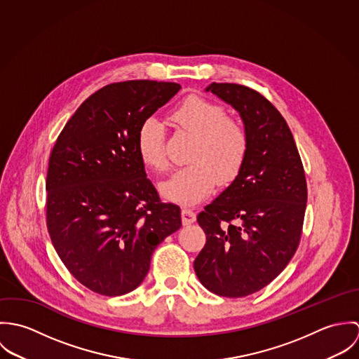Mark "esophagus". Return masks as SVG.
<instances>
[{"label": "esophagus", "mask_w": 359, "mask_h": 359, "mask_svg": "<svg viewBox=\"0 0 359 359\" xmlns=\"http://www.w3.org/2000/svg\"><path fill=\"white\" fill-rule=\"evenodd\" d=\"M182 224L184 225H191V224H194L195 221H196V214L192 211V210H189V208H182Z\"/></svg>", "instance_id": "obj_1"}]
</instances>
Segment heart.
Instances as JSON below:
<instances>
[{"mask_svg":"<svg viewBox=\"0 0 359 359\" xmlns=\"http://www.w3.org/2000/svg\"><path fill=\"white\" fill-rule=\"evenodd\" d=\"M172 123L195 135L189 164L175 170L160 185L168 201L192 205L205 199L215 182L226 185L241 172L249 154V135L221 104L191 95L177 103L170 114ZM137 152L141 161L156 171L167 167L161 123L149 117L138 128Z\"/></svg>","mask_w":359,"mask_h":359,"instance_id":"obj_1","label":"heart"}]
</instances>
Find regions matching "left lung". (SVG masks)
I'll list each match as a JSON object with an SVG mask.
<instances>
[{
	"instance_id": "obj_1",
	"label": "left lung",
	"mask_w": 359,
	"mask_h": 359,
	"mask_svg": "<svg viewBox=\"0 0 359 359\" xmlns=\"http://www.w3.org/2000/svg\"><path fill=\"white\" fill-rule=\"evenodd\" d=\"M205 91L241 114L249 154L233 182L198 215L207 241L194 268L210 292L245 297L271 283L299 248L306 174L286 120L266 98L231 83Z\"/></svg>"
}]
</instances>
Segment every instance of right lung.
Masks as SVG:
<instances>
[{"label":"right lung","mask_w":359,"mask_h":359,"mask_svg":"<svg viewBox=\"0 0 359 359\" xmlns=\"http://www.w3.org/2000/svg\"><path fill=\"white\" fill-rule=\"evenodd\" d=\"M177 83H113L80 104L59 134L47 174V228L70 273L90 290L121 296L145 279L154 249L181 228L137 152L140 126Z\"/></svg>","instance_id":"1"}]
</instances>
